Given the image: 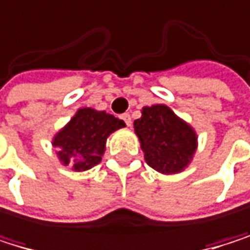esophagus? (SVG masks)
Masks as SVG:
<instances>
[{"instance_id":"esophagus-1","label":"esophagus","mask_w":250,"mask_h":250,"mask_svg":"<svg viewBox=\"0 0 250 250\" xmlns=\"http://www.w3.org/2000/svg\"><path fill=\"white\" fill-rule=\"evenodd\" d=\"M121 119L128 125V126H131V124H132V119H131V115L129 113H124V115H121Z\"/></svg>"}]
</instances>
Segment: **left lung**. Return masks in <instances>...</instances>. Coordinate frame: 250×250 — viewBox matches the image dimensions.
<instances>
[{
    "instance_id": "8db88e82",
    "label": "left lung",
    "mask_w": 250,
    "mask_h": 250,
    "mask_svg": "<svg viewBox=\"0 0 250 250\" xmlns=\"http://www.w3.org/2000/svg\"><path fill=\"white\" fill-rule=\"evenodd\" d=\"M147 164L162 174H174L189 164L197 149L195 131L164 104L143 107L134 121Z\"/></svg>"
}]
</instances>
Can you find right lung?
Listing matches in <instances>:
<instances>
[{"label": "right lung", "mask_w": 250, "mask_h": 250, "mask_svg": "<svg viewBox=\"0 0 250 250\" xmlns=\"http://www.w3.org/2000/svg\"><path fill=\"white\" fill-rule=\"evenodd\" d=\"M124 126L125 122L113 115L84 107L55 135L53 146L59 149L58 158L62 164L84 171L101 161L107 137Z\"/></svg>", "instance_id": "add662e5"}]
</instances>
